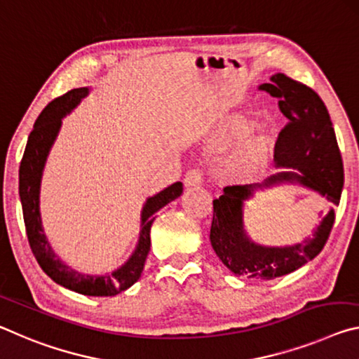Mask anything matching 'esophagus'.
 <instances>
[{"label":"esophagus","mask_w":359,"mask_h":359,"mask_svg":"<svg viewBox=\"0 0 359 359\" xmlns=\"http://www.w3.org/2000/svg\"><path fill=\"white\" fill-rule=\"evenodd\" d=\"M183 181H184V186L186 187H197V186H201L202 184V173H201V170H197V168L189 170V172L184 175V180Z\"/></svg>","instance_id":"34e87169"}]
</instances>
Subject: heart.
<instances>
[{
	"label": "heart",
	"mask_w": 359,
	"mask_h": 359,
	"mask_svg": "<svg viewBox=\"0 0 359 359\" xmlns=\"http://www.w3.org/2000/svg\"><path fill=\"white\" fill-rule=\"evenodd\" d=\"M270 154H272V140L267 135L257 137L243 151L224 163L221 170L222 178L229 183H246L255 180L267 167Z\"/></svg>",
	"instance_id": "heart-1"
}]
</instances>
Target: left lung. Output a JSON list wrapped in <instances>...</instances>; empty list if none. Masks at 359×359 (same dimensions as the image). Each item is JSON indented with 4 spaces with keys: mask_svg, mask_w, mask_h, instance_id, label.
<instances>
[{
    "mask_svg": "<svg viewBox=\"0 0 359 359\" xmlns=\"http://www.w3.org/2000/svg\"><path fill=\"white\" fill-rule=\"evenodd\" d=\"M278 100L287 126L275 144L273 162L280 170L264 183L227 186L213 201L210 242L221 262L237 277L273 280L312 261L331 232L344 187V165L327 109L310 87L277 73L259 86ZM281 184H296L313 190L330 203V211L312 236L285 247L256 244L244 229V205L259 190Z\"/></svg>",
    "mask_w": 359,
    "mask_h": 359,
    "instance_id": "1",
    "label": "left lung"
}]
</instances>
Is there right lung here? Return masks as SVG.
<instances>
[{
    "label": "right lung",
    "instance_id": "right-lung-1",
    "mask_svg": "<svg viewBox=\"0 0 359 359\" xmlns=\"http://www.w3.org/2000/svg\"><path fill=\"white\" fill-rule=\"evenodd\" d=\"M89 93L90 87H79V89L69 90L65 95L52 100L43 109V113L38 116L20 162L19 194L28 242H30L32 251L41 269L57 285L67 287V290L84 296L107 297L119 294V292L128 290L135 281H138L151 248V226L156 219L154 213L183 194V183H173L163 191L157 192L156 196L146 198L143 208H141L137 246L121 267L103 275H90L78 272L69 267L67 262H63L52 250L43 227L39 208L41 181H43L47 157H49V152L62 128V119L72 113L82 102V98H86Z\"/></svg>",
    "mask_w": 359,
    "mask_h": 359
}]
</instances>
